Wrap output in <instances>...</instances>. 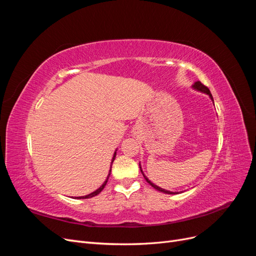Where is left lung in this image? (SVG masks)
Listing matches in <instances>:
<instances>
[{
	"label": "left lung",
	"instance_id": "8db88e82",
	"mask_svg": "<svg viewBox=\"0 0 256 256\" xmlns=\"http://www.w3.org/2000/svg\"><path fill=\"white\" fill-rule=\"evenodd\" d=\"M193 90H198V92H204V94H206V95H208L209 96V98L212 99V102H214V98H212V92H210V90H208V88L207 86H205V85H203L202 83H200V81H196V82H194L192 84V86H191ZM140 170H141V172H142V174H143V176H144V178H145V180L148 182L152 188H154L156 190H158V191H160V192H164V193H166V194H178V193L180 192H173V191H168V190H166V189H164V188H160L159 186H157V184H154V182H152L148 178H147L146 176H145V174L143 173V170H142V166H141V164H140Z\"/></svg>",
	"mask_w": 256,
	"mask_h": 256
}]
</instances>
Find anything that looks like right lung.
<instances>
[{"mask_svg":"<svg viewBox=\"0 0 256 256\" xmlns=\"http://www.w3.org/2000/svg\"><path fill=\"white\" fill-rule=\"evenodd\" d=\"M116 152H118V150H115V152H114V154H113V157H112V160H111V166H110V171H109V174H108V176H106V180H104V182L100 186V187L97 189V190H95L94 192H92V193H90V194H88V196H76L74 198H92V196H97V194H99L100 192H102V190H104V188L106 187V182H108V180H109V177H110V174H111V168H112V164H113V161L115 160V157H116Z\"/></svg>","mask_w":256,"mask_h":256,"instance_id":"right-lung-1","label":"right lung"}]
</instances>
